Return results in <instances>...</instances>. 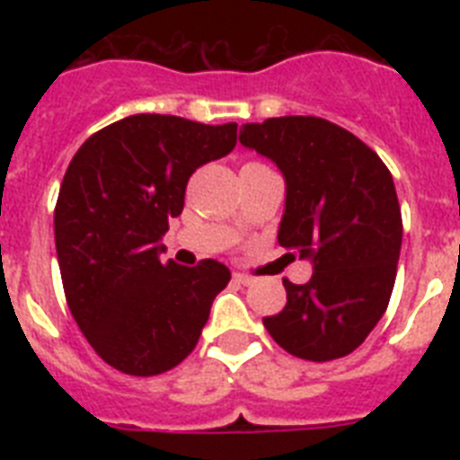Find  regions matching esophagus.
<instances>
[{
  "label": "esophagus",
  "mask_w": 460,
  "mask_h": 460,
  "mask_svg": "<svg viewBox=\"0 0 460 460\" xmlns=\"http://www.w3.org/2000/svg\"><path fill=\"white\" fill-rule=\"evenodd\" d=\"M234 281H236L238 287H252V281H255V279H251V277H248V274L236 272V274H234Z\"/></svg>",
  "instance_id": "34e87169"
}]
</instances>
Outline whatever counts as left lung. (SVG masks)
Here are the masks:
<instances>
[{"instance_id":"left-lung-1","label":"left lung","mask_w":460,"mask_h":460,"mask_svg":"<svg viewBox=\"0 0 460 460\" xmlns=\"http://www.w3.org/2000/svg\"><path fill=\"white\" fill-rule=\"evenodd\" d=\"M238 140L284 176L277 238L313 265L305 284L284 281L287 307L262 320L267 332L296 358L349 356L382 320L396 279L403 224L392 173L327 119H267L241 126Z\"/></svg>"}]
</instances>
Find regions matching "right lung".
I'll list each match as a JSON object with an SVG mask.
<instances>
[{
    "mask_svg": "<svg viewBox=\"0 0 460 460\" xmlns=\"http://www.w3.org/2000/svg\"><path fill=\"white\" fill-rule=\"evenodd\" d=\"M236 147V124L133 114L90 136L68 164L54 241L68 310L111 367L150 377L195 349L231 279L217 260L164 262L162 236L198 166Z\"/></svg>",
    "mask_w": 460,
    "mask_h": 460,
    "instance_id": "obj_1",
    "label": "right lung"
}]
</instances>
